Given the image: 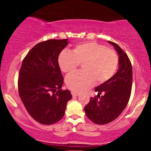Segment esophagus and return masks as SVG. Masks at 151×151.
Instances as JSON below:
<instances>
[{
  "instance_id": "34e87169",
  "label": "esophagus",
  "mask_w": 151,
  "mask_h": 151,
  "mask_svg": "<svg viewBox=\"0 0 151 151\" xmlns=\"http://www.w3.org/2000/svg\"><path fill=\"white\" fill-rule=\"evenodd\" d=\"M72 96H79V93L72 91Z\"/></svg>"
}]
</instances>
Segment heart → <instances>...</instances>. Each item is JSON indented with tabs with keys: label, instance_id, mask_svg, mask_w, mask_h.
I'll return each mask as SVG.
<instances>
[{
	"label": "heart",
	"instance_id": "obj_1",
	"mask_svg": "<svg viewBox=\"0 0 151 151\" xmlns=\"http://www.w3.org/2000/svg\"><path fill=\"white\" fill-rule=\"evenodd\" d=\"M60 69L65 73H71L82 63V70L70 74L66 84L74 91H84L94 84L106 82L113 77L119 65V57L114 50L106 48L96 42L80 43L72 52L64 50L58 58Z\"/></svg>",
	"mask_w": 151,
	"mask_h": 151
}]
</instances>
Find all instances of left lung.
I'll use <instances>...</instances> for the list:
<instances>
[{"label": "left lung", "instance_id": "1", "mask_svg": "<svg viewBox=\"0 0 151 151\" xmlns=\"http://www.w3.org/2000/svg\"><path fill=\"white\" fill-rule=\"evenodd\" d=\"M109 43L119 55V70L110 79L95 88L97 97L90 99L84 107L88 119L99 125L111 122L122 113L129 101L132 88V66L129 57L117 44L111 41Z\"/></svg>", "mask_w": 151, "mask_h": 151}]
</instances>
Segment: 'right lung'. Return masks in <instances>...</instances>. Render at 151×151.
Here are the masks:
<instances>
[{"mask_svg": "<svg viewBox=\"0 0 151 151\" xmlns=\"http://www.w3.org/2000/svg\"><path fill=\"white\" fill-rule=\"evenodd\" d=\"M68 40H48L33 47L22 61L18 91L26 110L35 121L50 125L61 120L72 98L62 90L63 77L58 63Z\"/></svg>", "mask_w": 151, "mask_h": 151, "instance_id": "add662e5", "label": "right lung"}]
</instances>
